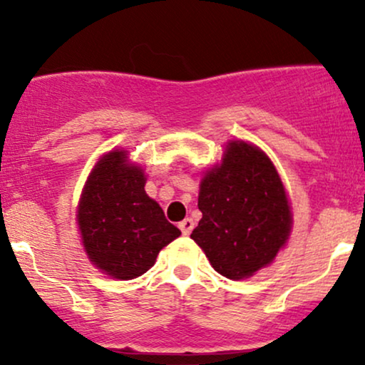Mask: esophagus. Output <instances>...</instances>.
Segmentation results:
<instances>
[{
  "instance_id": "obj_1",
  "label": "esophagus",
  "mask_w": 365,
  "mask_h": 365,
  "mask_svg": "<svg viewBox=\"0 0 365 365\" xmlns=\"http://www.w3.org/2000/svg\"><path fill=\"white\" fill-rule=\"evenodd\" d=\"M178 228L182 230L183 235H190L192 230H194V220H190V217H185V220H183L182 223L178 225Z\"/></svg>"
}]
</instances>
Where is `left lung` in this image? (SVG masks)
<instances>
[{
	"label": "left lung",
	"mask_w": 365,
	"mask_h": 365,
	"mask_svg": "<svg viewBox=\"0 0 365 365\" xmlns=\"http://www.w3.org/2000/svg\"><path fill=\"white\" fill-rule=\"evenodd\" d=\"M197 206L202 220L190 238L230 279L267 266L290 233L282 180L269 158L247 142H230L223 163L200 182Z\"/></svg>",
	"instance_id": "left-lung-1"
}]
</instances>
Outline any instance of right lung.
Listing matches in <instances>:
<instances>
[{
    "label": "right lung",
    "instance_id": "obj_1",
    "mask_svg": "<svg viewBox=\"0 0 365 365\" xmlns=\"http://www.w3.org/2000/svg\"><path fill=\"white\" fill-rule=\"evenodd\" d=\"M139 166L123 150L108 153L91 173L78 204V228L96 267L116 279H133L156 262L180 230L144 190Z\"/></svg>",
    "mask_w": 365,
    "mask_h": 365
}]
</instances>
